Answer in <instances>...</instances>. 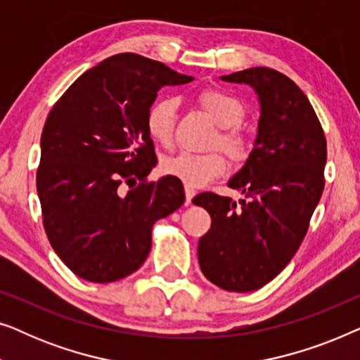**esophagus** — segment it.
Returning <instances> with one entry per match:
<instances>
[{"label": "esophagus", "mask_w": 360, "mask_h": 360, "mask_svg": "<svg viewBox=\"0 0 360 360\" xmlns=\"http://www.w3.org/2000/svg\"><path fill=\"white\" fill-rule=\"evenodd\" d=\"M196 195V191L191 188V186H185V198H186V205L191 203V200H193V196Z\"/></svg>", "instance_id": "1"}]
</instances>
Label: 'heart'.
<instances>
[{
	"label": "heart",
	"mask_w": 360,
	"mask_h": 360,
	"mask_svg": "<svg viewBox=\"0 0 360 360\" xmlns=\"http://www.w3.org/2000/svg\"><path fill=\"white\" fill-rule=\"evenodd\" d=\"M198 103L211 116V120L219 126V132L213 146L223 147L229 159L236 164H243L244 160H248L252 150V142L239 126L245 117L244 103L223 90L201 91ZM176 112H179V103L172 96L159 98L146 111L147 134L152 141L167 149L172 147L175 139ZM162 169L167 175L184 181L186 186L198 188L219 179L228 170V159L221 150L208 152V154L181 152L179 155L165 159Z\"/></svg>",
	"instance_id": "1"
}]
</instances>
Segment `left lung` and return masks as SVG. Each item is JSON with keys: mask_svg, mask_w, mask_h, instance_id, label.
Returning a JSON list of instances; mask_svg holds the SVG:
<instances>
[{"mask_svg": "<svg viewBox=\"0 0 360 360\" xmlns=\"http://www.w3.org/2000/svg\"><path fill=\"white\" fill-rule=\"evenodd\" d=\"M221 80L252 86L260 120L249 159L228 184L245 200L211 191L193 198L211 216L198 262L216 287L254 292L287 267L307 236L324 190L326 137L307 95L283 73L254 67Z\"/></svg>", "mask_w": 360, "mask_h": 360, "instance_id": "left-lung-1", "label": "left lung"}]
</instances>
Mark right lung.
I'll list each match as a JSON object with an SVG mask.
<instances>
[{
	"instance_id": "add662e5",
	"label": "right lung",
	"mask_w": 360,
	"mask_h": 360,
	"mask_svg": "<svg viewBox=\"0 0 360 360\" xmlns=\"http://www.w3.org/2000/svg\"><path fill=\"white\" fill-rule=\"evenodd\" d=\"M191 80L162 62L117 53L78 77L49 112L36 175L42 223L80 278L108 283L136 272L150 252L152 226L184 205L179 179L147 180L157 157L146 111L162 86Z\"/></svg>"
}]
</instances>
